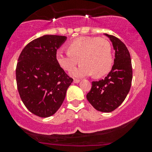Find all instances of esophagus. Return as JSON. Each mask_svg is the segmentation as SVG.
Returning a JSON list of instances; mask_svg holds the SVG:
<instances>
[{"instance_id":"esophagus-1","label":"esophagus","mask_w":152,"mask_h":152,"mask_svg":"<svg viewBox=\"0 0 152 152\" xmlns=\"http://www.w3.org/2000/svg\"><path fill=\"white\" fill-rule=\"evenodd\" d=\"M80 82V79H75L74 80H73V82L74 83H79V82Z\"/></svg>"}]
</instances>
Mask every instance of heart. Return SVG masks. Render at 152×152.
Instances as JSON below:
<instances>
[{
    "label": "heart",
    "instance_id": "1",
    "mask_svg": "<svg viewBox=\"0 0 152 152\" xmlns=\"http://www.w3.org/2000/svg\"><path fill=\"white\" fill-rule=\"evenodd\" d=\"M67 53L58 50L56 61L64 70L70 72L79 63L78 68L70 73L74 77L94 75L104 76L112 68L113 59L110 42L97 37H81L65 45Z\"/></svg>",
    "mask_w": 152,
    "mask_h": 152
}]
</instances>
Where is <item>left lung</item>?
I'll return each instance as SVG.
<instances>
[{
  "label": "left lung",
  "mask_w": 152,
  "mask_h": 152,
  "mask_svg": "<svg viewBox=\"0 0 152 152\" xmlns=\"http://www.w3.org/2000/svg\"><path fill=\"white\" fill-rule=\"evenodd\" d=\"M115 50L114 65L102 80L92 82L87 99L98 111L110 113L119 107L126 97L132 80V67L129 52L125 44L113 35L104 34Z\"/></svg>",
  "instance_id": "8db88e82"
}]
</instances>
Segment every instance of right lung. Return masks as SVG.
<instances>
[{
  "instance_id": "add662e5",
  "label": "right lung",
  "mask_w": 152,
  "mask_h": 152,
  "mask_svg": "<svg viewBox=\"0 0 152 152\" xmlns=\"http://www.w3.org/2000/svg\"><path fill=\"white\" fill-rule=\"evenodd\" d=\"M66 39L44 35L27 44L18 58L16 81L20 96L29 111L39 117H49L59 110L73 82L56 61V50Z\"/></svg>"
}]
</instances>
